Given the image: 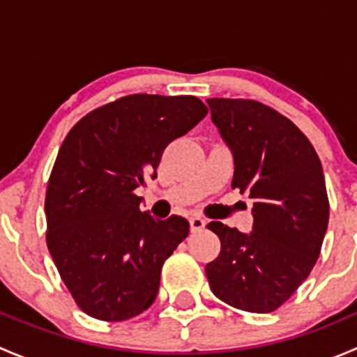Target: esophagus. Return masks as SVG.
<instances>
[{"mask_svg":"<svg viewBox=\"0 0 357 357\" xmlns=\"http://www.w3.org/2000/svg\"><path fill=\"white\" fill-rule=\"evenodd\" d=\"M205 228V221L199 215H195V218H190V229H192V233H197V231H202V229Z\"/></svg>","mask_w":357,"mask_h":357,"instance_id":"esophagus-1","label":"esophagus"}]
</instances>
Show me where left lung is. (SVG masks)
<instances>
[{"label": "left lung", "instance_id": "left-lung-1", "mask_svg": "<svg viewBox=\"0 0 357 357\" xmlns=\"http://www.w3.org/2000/svg\"><path fill=\"white\" fill-rule=\"evenodd\" d=\"M211 119L233 155V188L250 193V233L208 222L221 240L205 266L218 298L248 312H271L316 264L328 228L321 162L297 126L254 100L208 98Z\"/></svg>", "mask_w": 357, "mask_h": 357}]
</instances>
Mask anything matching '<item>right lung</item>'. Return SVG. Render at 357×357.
<instances>
[{
  "label": "right lung",
  "mask_w": 357,
  "mask_h": 357,
  "mask_svg": "<svg viewBox=\"0 0 357 357\" xmlns=\"http://www.w3.org/2000/svg\"><path fill=\"white\" fill-rule=\"evenodd\" d=\"M205 115L195 96L129 95L89 112L63 139L46 190V242L86 314L126 321L155 301L162 264L190 222L142 212L135 190Z\"/></svg>",
  "instance_id": "right-lung-1"
}]
</instances>
